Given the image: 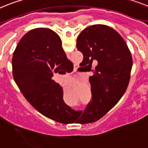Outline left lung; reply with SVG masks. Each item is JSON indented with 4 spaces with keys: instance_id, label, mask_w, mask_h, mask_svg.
Returning a JSON list of instances; mask_svg holds the SVG:
<instances>
[{
    "instance_id": "8db88e82",
    "label": "left lung",
    "mask_w": 148,
    "mask_h": 148,
    "mask_svg": "<svg viewBox=\"0 0 148 148\" xmlns=\"http://www.w3.org/2000/svg\"><path fill=\"white\" fill-rule=\"evenodd\" d=\"M76 47L83 54L80 66L93 73L89 78L93 99L82 115L83 123H93L109 112L124 94L130 79L132 55L122 36L104 25L83 30L77 38ZM95 61L98 64L93 69Z\"/></svg>"
}]
</instances>
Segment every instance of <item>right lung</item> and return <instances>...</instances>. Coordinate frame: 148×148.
Masks as SVG:
<instances>
[{
  "label": "right lung",
  "mask_w": 148,
  "mask_h": 148,
  "mask_svg": "<svg viewBox=\"0 0 148 148\" xmlns=\"http://www.w3.org/2000/svg\"><path fill=\"white\" fill-rule=\"evenodd\" d=\"M69 62L60 38L45 27L25 34L12 60L14 80L24 97L42 114L61 123L74 110L64 103L62 87L52 76L54 73L65 74Z\"/></svg>",
  "instance_id": "1"
}]
</instances>
